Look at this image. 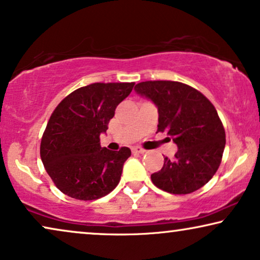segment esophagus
<instances>
[{"instance_id":"esophagus-1","label":"esophagus","mask_w":260,"mask_h":260,"mask_svg":"<svg viewBox=\"0 0 260 260\" xmlns=\"http://www.w3.org/2000/svg\"><path fill=\"white\" fill-rule=\"evenodd\" d=\"M133 152H134V154H144L145 150H144L143 148H141V147H134L133 148Z\"/></svg>"}]
</instances>
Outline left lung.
Here are the masks:
<instances>
[{"label":"left lung","instance_id":"1","mask_svg":"<svg viewBox=\"0 0 260 260\" xmlns=\"http://www.w3.org/2000/svg\"><path fill=\"white\" fill-rule=\"evenodd\" d=\"M135 91L157 106V131L172 136L175 157L151 174L159 189L189 194L205 186L221 163L226 135L214 105L189 85L170 80L143 81Z\"/></svg>","mask_w":260,"mask_h":260}]
</instances>
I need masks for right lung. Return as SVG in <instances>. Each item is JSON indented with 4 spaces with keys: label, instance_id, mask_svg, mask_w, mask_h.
<instances>
[{
    "label": "right lung",
    "instance_id": "add662e5",
    "mask_svg": "<svg viewBox=\"0 0 260 260\" xmlns=\"http://www.w3.org/2000/svg\"><path fill=\"white\" fill-rule=\"evenodd\" d=\"M135 83H94L73 91L53 111L41 138L40 156L56 188L77 200H97L119 183L131 150L101 147L115 110Z\"/></svg>",
    "mask_w": 260,
    "mask_h": 260
}]
</instances>
